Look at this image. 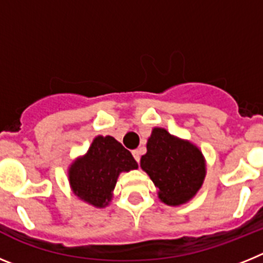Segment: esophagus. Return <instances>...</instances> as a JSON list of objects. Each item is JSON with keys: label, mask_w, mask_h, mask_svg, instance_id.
Segmentation results:
<instances>
[{"label": "esophagus", "mask_w": 263, "mask_h": 263, "mask_svg": "<svg viewBox=\"0 0 263 263\" xmlns=\"http://www.w3.org/2000/svg\"><path fill=\"white\" fill-rule=\"evenodd\" d=\"M132 154H133L134 159H136L137 162H139V159H141V152H139V150H133V153H132Z\"/></svg>", "instance_id": "34e87169"}]
</instances>
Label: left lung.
<instances>
[{
    "mask_svg": "<svg viewBox=\"0 0 263 263\" xmlns=\"http://www.w3.org/2000/svg\"><path fill=\"white\" fill-rule=\"evenodd\" d=\"M147 152L141 158V168L158 188V197L170 206L192 200L205 179L206 163L195 143L154 127L147 139Z\"/></svg>",
    "mask_w": 263,
    "mask_h": 263,
    "instance_id": "obj_1",
    "label": "left lung"
}]
</instances>
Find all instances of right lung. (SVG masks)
Instances as JSON below:
<instances>
[{"instance_id":"right-lung-1","label":"right lung","mask_w":263,"mask_h":263,"mask_svg":"<svg viewBox=\"0 0 263 263\" xmlns=\"http://www.w3.org/2000/svg\"><path fill=\"white\" fill-rule=\"evenodd\" d=\"M138 168L132 153L110 136H97L84 155L76 158L68 167L72 194L81 201L105 208L113 199L121 173Z\"/></svg>"}]
</instances>
